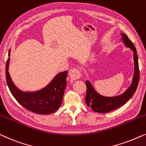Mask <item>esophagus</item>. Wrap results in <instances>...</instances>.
<instances>
[{
  "label": "esophagus",
  "instance_id": "1",
  "mask_svg": "<svg viewBox=\"0 0 146 146\" xmlns=\"http://www.w3.org/2000/svg\"><path fill=\"white\" fill-rule=\"evenodd\" d=\"M69 76H70L71 80L75 81V80L79 79L81 77V73L80 71L77 68H73L69 71Z\"/></svg>",
  "mask_w": 146,
  "mask_h": 146
}]
</instances>
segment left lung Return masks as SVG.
<instances>
[{
	"label": "left lung",
	"instance_id": "obj_1",
	"mask_svg": "<svg viewBox=\"0 0 146 146\" xmlns=\"http://www.w3.org/2000/svg\"><path fill=\"white\" fill-rule=\"evenodd\" d=\"M122 40L128 48H130L134 52V74L133 77L132 85L121 95L114 97H106L100 95L94 89L89 81H86L87 94L85 96V102L88 106L94 112L98 113H106L112 110L121 107L126 103L131 97L134 95L139 83V70L137 59V51L132 41L128 38L127 35L122 34Z\"/></svg>",
	"mask_w": 146,
	"mask_h": 146
}]
</instances>
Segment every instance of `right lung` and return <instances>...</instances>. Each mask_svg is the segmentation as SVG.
I'll use <instances>...</instances> for the list:
<instances>
[{
    "label": "right lung",
    "mask_w": 146,
    "mask_h": 146,
    "mask_svg": "<svg viewBox=\"0 0 146 146\" xmlns=\"http://www.w3.org/2000/svg\"><path fill=\"white\" fill-rule=\"evenodd\" d=\"M9 52V56L10 57ZM10 58L6 63V79L8 87L14 98L30 111L38 114H50L56 111L62 103L63 96L67 86V71L59 73L44 89L36 92H23L12 82L9 72Z\"/></svg>",
    "instance_id": "obj_1"
}]
</instances>
